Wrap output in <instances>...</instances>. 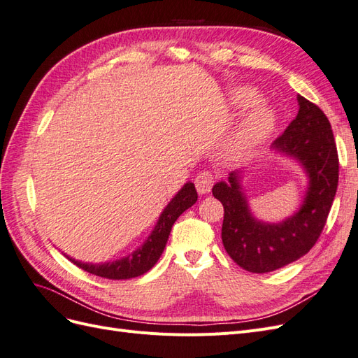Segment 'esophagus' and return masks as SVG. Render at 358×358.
<instances>
[{
    "mask_svg": "<svg viewBox=\"0 0 358 358\" xmlns=\"http://www.w3.org/2000/svg\"><path fill=\"white\" fill-rule=\"evenodd\" d=\"M194 183H196V188L199 191V194H201V196H204V194L210 192L213 183H215V178L210 171H201L197 175L196 180H194Z\"/></svg>",
    "mask_w": 358,
    "mask_h": 358,
    "instance_id": "1",
    "label": "esophagus"
}]
</instances>
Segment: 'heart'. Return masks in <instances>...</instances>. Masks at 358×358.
Segmentation results:
<instances>
[{"label": "heart", "mask_w": 358, "mask_h": 358, "mask_svg": "<svg viewBox=\"0 0 358 358\" xmlns=\"http://www.w3.org/2000/svg\"><path fill=\"white\" fill-rule=\"evenodd\" d=\"M259 94L251 86H241L231 92L230 106L236 110H243L258 101ZM275 125V113L264 103L252 107L237 124L225 140V154L230 158H242L262 145Z\"/></svg>", "instance_id": "heart-1"}]
</instances>
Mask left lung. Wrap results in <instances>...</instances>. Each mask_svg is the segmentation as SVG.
Here are the masks:
<instances>
[{
  "label": "left lung",
  "mask_w": 358,
  "mask_h": 358,
  "mask_svg": "<svg viewBox=\"0 0 358 358\" xmlns=\"http://www.w3.org/2000/svg\"><path fill=\"white\" fill-rule=\"evenodd\" d=\"M299 113L272 149L296 159L308 175L300 209L280 222H263L249 209L241 171L215 183L212 194L224 206L222 243L236 264L267 273L308 254L326 225L339 180V158L331 125L317 104L297 95Z\"/></svg>",
  "instance_id": "obj_1"
}]
</instances>
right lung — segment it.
Segmentation results:
<instances>
[{
  "instance_id": "right-lung-1",
  "label": "right lung",
  "mask_w": 358,
  "mask_h": 358,
  "mask_svg": "<svg viewBox=\"0 0 358 358\" xmlns=\"http://www.w3.org/2000/svg\"><path fill=\"white\" fill-rule=\"evenodd\" d=\"M197 191L192 182L185 183L182 189L170 200L164 210L161 212L159 220L155 225L152 233L149 234L145 243L137 248L134 252L129 255L116 259L112 263H82L69 255H66L70 262L76 266L83 268L85 272L92 273L95 276H101L106 279H131L146 273L148 270L152 268L159 259L162 251H164L166 243L171 231L173 224L176 222L179 216L188 208L197 201Z\"/></svg>"
}]
</instances>
